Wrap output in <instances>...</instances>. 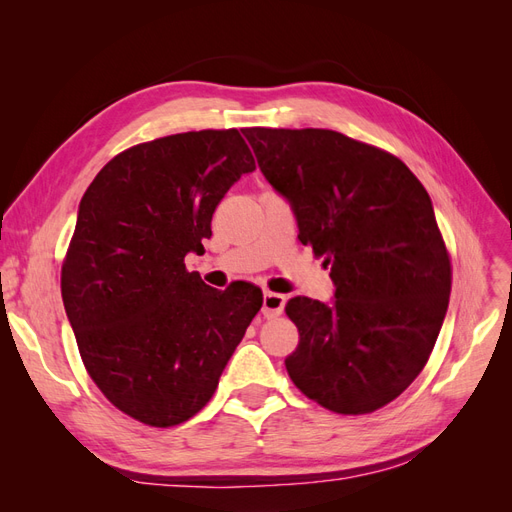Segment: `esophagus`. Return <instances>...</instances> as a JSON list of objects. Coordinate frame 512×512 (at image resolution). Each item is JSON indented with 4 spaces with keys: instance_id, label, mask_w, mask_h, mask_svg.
I'll list each match as a JSON object with an SVG mask.
<instances>
[{
    "instance_id": "34e87169",
    "label": "esophagus",
    "mask_w": 512,
    "mask_h": 512,
    "mask_svg": "<svg viewBox=\"0 0 512 512\" xmlns=\"http://www.w3.org/2000/svg\"><path fill=\"white\" fill-rule=\"evenodd\" d=\"M286 297L284 294H277L271 290H265V297H262V314L267 318H275L284 312Z\"/></svg>"
}]
</instances>
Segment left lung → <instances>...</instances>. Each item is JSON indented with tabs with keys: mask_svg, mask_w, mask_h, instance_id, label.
Masks as SVG:
<instances>
[{
	"mask_svg": "<svg viewBox=\"0 0 512 512\" xmlns=\"http://www.w3.org/2000/svg\"><path fill=\"white\" fill-rule=\"evenodd\" d=\"M262 175L286 196L299 241L331 265L335 301L286 303L299 346L288 376L337 414H369L421 374L451 294L431 198L393 153L320 128H245Z\"/></svg>",
	"mask_w": 512,
	"mask_h": 512,
	"instance_id": "obj_1",
	"label": "left lung"
}]
</instances>
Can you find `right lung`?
Masks as SVG:
<instances>
[{"instance_id":"add662e5","label":"right lung","mask_w":512,"mask_h":512,"mask_svg":"<svg viewBox=\"0 0 512 512\" xmlns=\"http://www.w3.org/2000/svg\"><path fill=\"white\" fill-rule=\"evenodd\" d=\"M256 168L239 130L134 145L87 188L61 265V297L91 380L149 427L207 406L262 307L250 284L207 286L185 269L224 194Z\"/></svg>"}]
</instances>
